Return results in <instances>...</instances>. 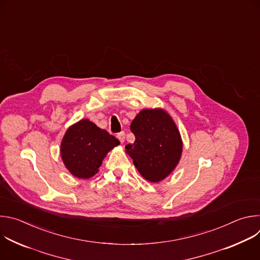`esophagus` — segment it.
Returning a JSON list of instances; mask_svg holds the SVG:
<instances>
[{"instance_id": "1", "label": "esophagus", "mask_w": 260, "mask_h": 260, "mask_svg": "<svg viewBox=\"0 0 260 260\" xmlns=\"http://www.w3.org/2000/svg\"><path fill=\"white\" fill-rule=\"evenodd\" d=\"M117 138H118V140H119L121 143H123L124 140H125V134H124L123 132L118 133V134H117Z\"/></svg>"}]
</instances>
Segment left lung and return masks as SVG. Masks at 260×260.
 I'll return each instance as SVG.
<instances>
[{
    "label": "left lung",
    "instance_id": "left-lung-1",
    "mask_svg": "<svg viewBox=\"0 0 260 260\" xmlns=\"http://www.w3.org/2000/svg\"><path fill=\"white\" fill-rule=\"evenodd\" d=\"M136 140L125 145L139 173L148 181L159 182L176 168L182 153L180 133L161 109H145L131 124Z\"/></svg>",
    "mask_w": 260,
    "mask_h": 260
}]
</instances>
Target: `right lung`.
Listing matches in <instances>:
<instances>
[{"instance_id": "right-lung-1", "label": "right lung", "mask_w": 260, "mask_h": 260, "mask_svg": "<svg viewBox=\"0 0 260 260\" xmlns=\"http://www.w3.org/2000/svg\"><path fill=\"white\" fill-rule=\"evenodd\" d=\"M120 142L88 119L66 132L60 145L62 161L72 175L87 179L98 173L106 154Z\"/></svg>"}]
</instances>
